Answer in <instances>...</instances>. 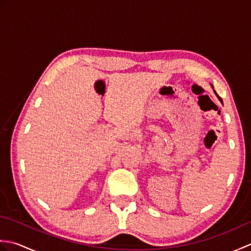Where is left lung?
I'll return each mask as SVG.
<instances>
[{"label":"left lung","mask_w":251,"mask_h":251,"mask_svg":"<svg viewBox=\"0 0 251 251\" xmlns=\"http://www.w3.org/2000/svg\"><path fill=\"white\" fill-rule=\"evenodd\" d=\"M211 86H212V85H211ZM212 88H214V87H212ZM215 93H216V92H215ZM216 95H217V93H216ZM217 97H218V99H219L220 101H222V99H221V98H220V97H219V96H218V95H217Z\"/></svg>","instance_id":"8db88e82"}]
</instances>
